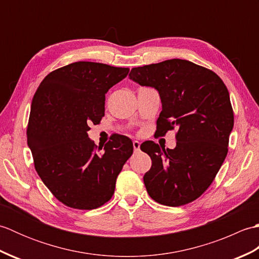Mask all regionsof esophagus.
<instances>
[{"label": "esophagus", "instance_id": "1", "mask_svg": "<svg viewBox=\"0 0 259 259\" xmlns=\"http://www.w3.org/2000/svg\"><path fill=\"white\" fill-rule=\"evenodd\" d=\"M133 145H134V149H135V151H139V149H140V142H139V141H137V140H135V141L133 142Z\"/></svg>", "mask_w": 259, "mask_h": 259}]
</instances>
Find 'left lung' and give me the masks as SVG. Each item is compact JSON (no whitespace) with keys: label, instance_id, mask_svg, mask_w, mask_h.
Wrapping results in <instances>:
<instances>
[{"label":"left lung","instance_id":"left-lung-1","mask_svg":"<svg viewBox=\"0 0 259 259\" xmlns=\"http://www.w3.org/2000/svg\"><path fill=\"white\" fill-rule=\"evenodd\" d=\"M129 76L160 95L157 135L177 128L175 149L153 141L141 145L152 161L144 176L148 194L170 207L196 200L212 184L228 152L234 111L226 85L213 71L180 59L133 68Z\"/></svg>","mask_w":259,"mask_h":259}]
</instances>
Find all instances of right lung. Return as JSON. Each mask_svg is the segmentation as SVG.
Instances as JSON below:
<instances>
[{
    "label": "right lung",
    "mask_w": 259,
    "mask_h": 259,
    "mask_svg": "<svg viewBox=\"0 0 259 259\" xmlns=\"http://www.w3.org/2000/svg\"><path fill=\"white\" fill-rule=\"evenodd\" d=\"M128 73V68L79 61L49 73L34 93L27 145L43 184L65 206L91 210L108 202L133 155L128 137L115 135L101 151L87 134L104 117L108 90Z\"/></svg>",
    "instance_id": "right-lung-1"
}]
</instances>
